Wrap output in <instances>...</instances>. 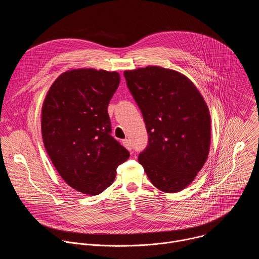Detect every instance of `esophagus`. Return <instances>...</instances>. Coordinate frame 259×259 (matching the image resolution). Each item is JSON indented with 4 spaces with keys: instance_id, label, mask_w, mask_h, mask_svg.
<instances>
[{
    "instance_id": "esophagus-1",
    "label": "esophagus",
    "mask_w": 259,
    "mask_h": 259,
    "mask_svg": "<svg viewBox=\"0 0 259 259\" xmlns=\"http://www.w3.org/2000/svg\"><path fill=\"white\" fill-rule=\"evenodd\" d=\"M122 144L126 147V149H127L128 151H131V142H130V140L124 139V140L122 141Z\"/></svg>"
}]
</instances>
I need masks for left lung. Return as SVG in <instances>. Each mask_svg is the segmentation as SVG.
<instances>
[{"label": "left lung", "mask_w": 259, "mask_h": 259, "mask_svg": "<svg viewBox=\"0 0 259 259\" xmlns=\"http://www.w3.org/2000/svg\"><path fill=\"white\" fill-rule=\"evenodd\" d=\"M124 76L149 133L138 162L158 190H184L203 168L210 150L211 119L204 97L174 69L150 65L125 70Z\"/></svg>", "instance_id": "left-lung-1"}]
</instances>
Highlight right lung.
<instances>
[{"instance_id":"add662e5","label":"right lung","mask_w":259,"mask_h":259,"mask_svg":"<svg viewBox=\"0 0 259 259\" xmlns=\"http://www.w3.org/2000/svg\"><path fill=\"white\" fill-rule=\"evenodd\" d=\"M120 84L117 71L76 68L49 88L41 129L46 152L66 184L96 196L112 184L129 152L112 135L107 105Z\"/></svg>"}]
</instances>
